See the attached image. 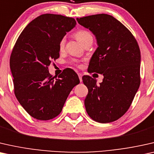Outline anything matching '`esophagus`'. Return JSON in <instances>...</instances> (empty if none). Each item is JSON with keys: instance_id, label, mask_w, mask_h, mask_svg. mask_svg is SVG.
<instances>
[{"instance_id": "1", "label": "esophagus", "mask_w": 154, "mask_h": 154, "mask_svg": "<svg viewBox=\"0 0 154 154\" xmlns=\"http://www.w3.org/2000/svg\"><path fill=\"white\" fill-rule=\"evenodd\" d=\"M78 76H79L80 82H82V73H78Z\"/></svg>"}]
</instances>
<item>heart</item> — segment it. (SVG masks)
I'll list each match as a JSON object with an SVG mask.
<instances>
[{"instance_id": "obj_1", "label": "heart", "mask_w": 154, "mask_h": 154, "mask_svg": "<svg viewBox=\"0 0 154 154\" xmlns=\"http://www.w3.org/2000/svg\"><path fill=\"white\" fill-rule=\"evenodd\" d=\"M75 37L77 39V40L79 41L80 43H82V45H84L85 43L91 39H93V37L89 32L87 31H84V30H80V31H77L76 33H75ZM65 42H66V40L65 38H62L60 40L59 42V48L60 49H62L64 47L65 45Z\"/></svg>"}]
</instances>
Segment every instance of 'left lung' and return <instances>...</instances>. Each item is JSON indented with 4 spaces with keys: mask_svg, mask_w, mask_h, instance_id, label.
Listing matches in <instances>:
<instances>
[{
    "mask_svg": "<svg viewBox=\"0 0 154 154\" xmlns=\"http://www.w3.org/2000/svg\"><path fill=\"white\" fill-rule=\"evenodd\" d=\"M96 36L98 48L88 65V72L103 74V82L88 75L82 77L88 93L84 100L92 119L109 123L129 109L140 84L141 55L131 31L114 17L99 14L77 18Z\"/></svg>",
    "mask_w": 154,
    "mask_h": 154,
    "instance_id": "left-lung-1",
    "label": "left lung"
}]
</instances>
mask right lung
Instances as JSON below:
<instances>
[{
  "mask_svg": "<svg viewBox=\"0 0 154 154\" xmlns=\"http://www.w3.org/2000/svg\"><path fill=\"white\" fill-rule=\"evenodd\" d=\"M77 24L75 19L44 14L31 21L19 36L10 56L14 94L26 111L47 121L62 111L74 86L79 83L74 70L66 69L56 79L49 74L51 60L59 57V42Z\"/></svg>",
  "mask_w": 154,
  "mask_h": 154,
  "instance_id": "right-lung-1",
  "label": "right lung"
}]
</instances>
